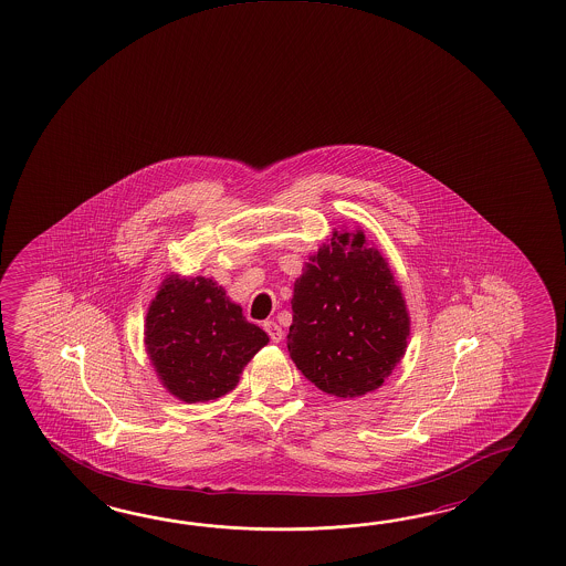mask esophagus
Returning <instances> with one entry per match:
<instances>
[{
  "label": "esophagus",
  "instance_id": "obj_1",
  "mask_svg": "<svg viewBox=\"0 0 566 566\" xmlns=\"http://www.w3.org/2000/svg\"><path fill=\"white\" fill-rule=\"evenodd\" d=\"M265 333L270 335V339L272 343H280V340L284 339V331L282 327L274 323V321H265L264 323Z\"/></svg>",
  "mask_w": 566,
  "mask_h": 566
}]
</instances>
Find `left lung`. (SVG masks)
I'll use <instances>...</instances> for the list:
<instances>
[{"instance_id": "8db88e82", "label": "left lung", "mask_w": 566, "mask_h": 566, "mask_svg": "<svg viewBox=\"0 0 566 566\" xmlns=\"http://www.w3.org/2000/svg\"><path fill=\"white\" fill-rule=\"evenodd\" d=\"M294 282L289 352L318 390L374 391L406 353L410 316L386 258L364 231H335Z\"/></svg>"}]
</instances>
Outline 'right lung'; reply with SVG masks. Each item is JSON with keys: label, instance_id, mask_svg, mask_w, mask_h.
I'll return each instance as SVG.
<instances>
[{"label": "right lung", "instance_id": "1", "mask_svg": "<svg viewBox=\"0 0 566 566\" xmlns=\"http://www.w3.org/2000/svg\"><path fill=\"white\" fill-rule=\"evenodd\" d=\"M268 340L211 277H166L146 314L151 365L164 388L187 403L233 390Z\"/></svg>", "mask_w": 566, "mask_h": 566}]
</instances>
